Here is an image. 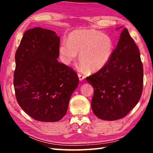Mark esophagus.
Returning <instances> with one entry per match:
<instances>
[{
    "instance_id": "obj_1",
    "label": "esophagus",
    "mask_w": 153,
    "mask_h": 153,
    "mask_svg": "<svg viewBox=\"0 0 153 153\" xmlns=\"http://www.w3.org/2000/svg\"><path fill=\"white\" fill-rule=\"evenodd\" d=\"M78 78L79 79V81H83V80H84V79L85 78V77L83 76V75L80 74H78Z\"/></svg>"
}]
</instances>
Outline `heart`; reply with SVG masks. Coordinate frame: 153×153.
<instances>
[{
    "instance_id": "obj_1",
    "label": "heart",
    "mask_w": 153,
    "mask_h": 153,
    "mask_svg": "<svg viewBox=\"0 0 153 153\" xmlns=\"http://www.w3.org/2000/svg\"><path fill=\"white\" fill-rule=\"evenodd\" d=\"M113 42L109 36L94 30H78L71 32L68 41L61 42L59 48L61 60L69 65L76 60L84 69L95 72L102 69L113 55Z\"/></svg>"
}]
</instances>
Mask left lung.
Listing matches in <instances>:
<instances>
[{
  "instance_id": "8db88e82",
  "label": "left lung",
  "mask_w": 153,
  "mask_h": 153,
  "mask_svg": "<svg viewBox=\"0 0 153 153\" xmlns=\"http://www.w3.org/2000/svg\"><path fill=\"white\" fill-rule=\"evenodd\" d=\"M86 80L94 88L92 109L102 120L123 118L138 102L143 88V66L138 46L126 27L108 63Z\"/></svg>"
}]
</instances>
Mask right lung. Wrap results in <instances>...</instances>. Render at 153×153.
<instances>
[{
	"mask_svg": "<svg viewBox=\"0 0 153 153\" xmlns=\"http://www.w3.org/2000/svg\"><path fill=\"white\" fill-rule=\"evenodd\" d=\"M59 45L60 37L54 31L34 27L24 33L15 53V96L35 120H61L78 86L76 72L57 60Z\"/></svg>",
	"mask_w": 153,
	"mask_h": 153,
	"instance_id": "obj_1",
	"label": "right lung"
}]
</instances>
